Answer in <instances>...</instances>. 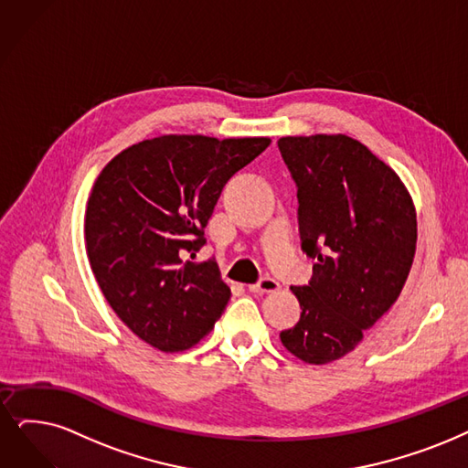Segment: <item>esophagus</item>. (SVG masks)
<instances>
[{"label":"esophagus","instance_id":"obj_1","mask_svg":"<svg viewBox=\"0 0 468 468\" xmlns=\"http://www.w3.org/2000/svg\"><path fill=\"white\" fill-rule=\"evenodd\" d=\"M280 288V284L276 282L274 278H261L257 284H251L250 286V292H253V293H272V292H276Z\"/></svg>","mask_w":468,"mask_h":468}]
</instances>
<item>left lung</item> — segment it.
Segmentation results:
<instances>
[{
	"instance_id": "left-lung-1",
	"label": "left lung",
	"mask_w": 468,
	"mask_h": 468,
	"mask_svg": "<svg viewBox=\"0 0 468 468\" xmlns=\"http://www.w3.org/2000/svg\"><path fill=\"white\" fill-rule=\"evenodd\" d=\"M297 184L309 286H292L302 316L280 342L309 365L342 359L398 302L417 251V211L398 173L346 134L284 136Z\"/></svg>"
}]
</instances>
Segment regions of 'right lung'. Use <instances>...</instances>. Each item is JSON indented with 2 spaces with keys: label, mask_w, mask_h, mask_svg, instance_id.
<instances>
[{
  "label": "right lung",
  "mask_w": 468,
  "mask_h": 468,
  "mask_svg": "<svg viewBox=\"0 0 468 468\" xmlns=\"http://www.w3.org/2000/svg\"><path fill=\"white\" fill-rule=\"evenodd\" d=\"M269 144L165 134L122 149L93 182L84 217L90 267L107 303L145 344L184 351L220 319L230 288L213 261L186 255L205 244L224 184Z\"/></svg>",
  "instance_id": "right-lung-1"
}]
</instances>
